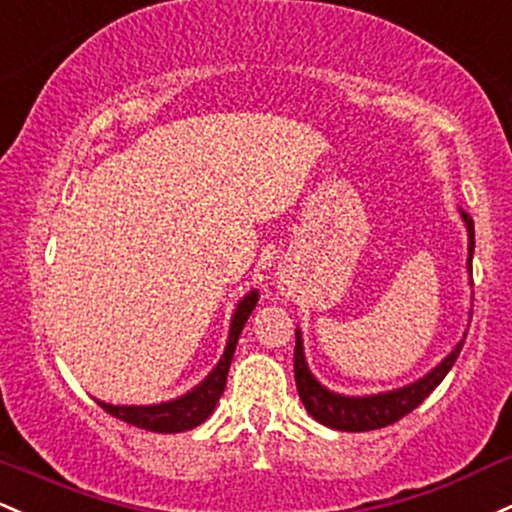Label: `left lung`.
<instances>
[{"instance_id":"8db88e82","label":"left lung","mask_w":512,"mask_h":512,"mask_svg":"<svg viewBox=\"0 0 512 512\" xmlns=\"http://www.w3.org/2000/svg\"><path fill=\"white\" fill-rule=\"evenodd\" d=\"M462 216L466 235H469V257H466V269H469L471 277V257H474V221L466 211L459 209ZM471 284V282H469ZM466 338V333H464ZM464 340H459L452 347V352L442 359L437 367H432L428 374L420 376L413 384L401 386V389L393 391H379V393H367V396H345V393H335L325 389L323 384L311 374L306 362V352H303V338L301 330L296 328V347H294V376H296V389L306 406V411L311 413V418H316L320 425L333 430H345V432H367L376 428H386V425L396 423L403 415H408L413 408H418L432 391L440 386V381L445 379L452 364L457 362L459 352H462Z\"/></svg>"}]
</instances>
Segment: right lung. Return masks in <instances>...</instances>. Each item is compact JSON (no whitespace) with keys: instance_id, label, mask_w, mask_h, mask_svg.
I'll use <instances>...</instances> for the list:
<instances>
[{"instance_id":"add662e5","label":"right lung","mask_w":512,"mask_h":512,"mask_svg":"<svg viewBox=\"0 0 512 512\" xmlns=\"http://www.w3.org/2000/svg\"><path fill=\"white\" fill-rule=\"evenodd\" d=\"M257 299H260V294H257V289H252L238 301L233 318H230L226 350H223L221 359H218V364L211 369L209 376L204 381H199L192 391L182 393V396L172 398V401L153 403V406H114V403H104L99 398L97 403L106 413L123 420V423L136 425V428L150 432H165L167 435V432H184L201 425L213 413L218 398L223 396L235 345H238V338L243 333L247 318L255 311Z\"/></svg>"}]
</instances>
